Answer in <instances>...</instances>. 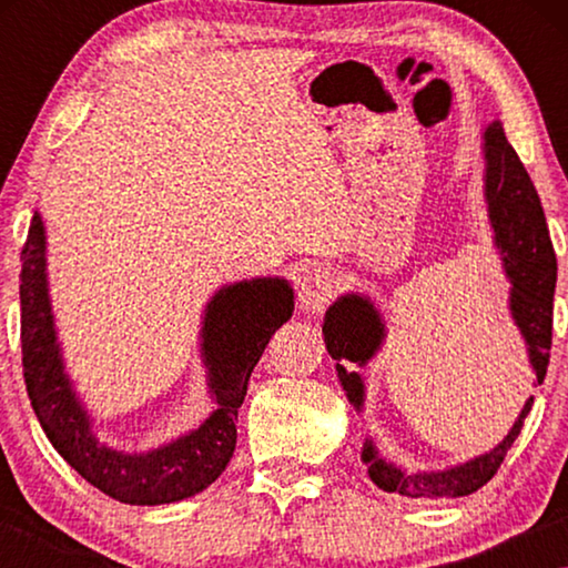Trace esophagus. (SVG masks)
I'll return each mask as SVG.
<instances>
[{
    "label": "esophagus",
    "mask_w": 568,
    "mask_h": 568,
    "mask_svg": "<svg viewBox=\"0 0 568 568\" xmlns=\"http://www.w3.org/2000/svg\"><path fill=\"white\" fill-rule=\"evenodd\" d=\"M338 291V281H335V273L331 267H311L301 277V291H297V301L301 307L307 313H323L325 307L331 305Z\"/></svg>",
    "instance_id": "obj_1"
}]
</instances>
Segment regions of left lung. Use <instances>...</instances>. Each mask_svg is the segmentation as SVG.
Here are the masks:
<instances>
[{
  "instance_id": "obj_1",
  "label": "left lung",
  "mask_w": 568,
  "mask_h": 568,
  "mask_svg": "<svg viewBox=\"0 0 568 568\" xmlns=\"http://www.w3.org/2000/svg\"><path fill=\"white\" fill-rule=\"evenodd\" d=\"M486 200L496 245L504 255L506 275L511 277V313L531 361L534 388L541 386L549 368L551 328H554V287H556V253L549 237V225L538 200L531 178L518 160L516 150L508 145L504 128L494 122L486 130ZM325 348L338 361V378L355 408L363 403V381L355 365L373 358L383 341V323L373 307L361 295H345L331 305L323 323ZM534 396L526 400L521 416L514 423L511 434L498 444L491 454L478 456L464 466L440 470V474H403L400 468L386 464L376 456V448L365 444L363 460L368 474L383 491H396L408 498H458L478 491L501 468L508 448L514 446L524 428V418L531 410Z\"/></svg>"
}]
</instances>
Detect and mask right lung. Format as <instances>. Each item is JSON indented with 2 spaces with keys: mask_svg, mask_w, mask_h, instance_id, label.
<instances>
[{
  "mask_svg": "<svg viewBox=\"0 0 568 568\" xmlns=\"http://www.w3.org/2000/svg\"><path fill=\"white\" fill-rule=\"evenodd\" d=\"M22 365L32 408L50 444L88 484L120 504L158 506L207 488L230 464L237 440V408L273 333L293 315L285 281H245L220 291L207 305L203 351L217 410L190 436L152 454L128 456L100 446L90 418L64 378L44 277V230L34 215L22 247Z\"/></svg>",
  "mask_w": 568,
  "mask_h": 568,
  "instance_id": "right-lung-1",
  "label": "right lung"
}]
</instances>
